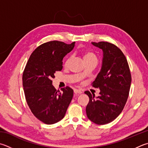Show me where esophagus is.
<instances>
[{
	"mask_svg": "<svg viewBox=\"0 0 148 148\" xmlns=\"http://www.w3.org/2000/svg\"><path fill=\"white\" fill-rule=\"evenodd\" d=\"M74 92L75 94H76V95H79V94L82 93V91L81 90L77 89V88H75V89L74 90Z\"/></svg>",
	"mask_w": 148,
	"mask_h": 148,
	"instance_id": "obj_1",
	"label": "esophagus"
}]
</instances>
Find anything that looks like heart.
Segmentation results:
<instances>
[{
    "label": "heart",
    "mask_w": 148,
    "mask_h": 148,
    "mask_svg": "<svg viewBox=\"0 0 148 148\" xmlns=\"http://www.w3.org/2000/svg\"><path fill=\"white\" fill-rule=\"evenodd\" d=\"M83 58H84V60H97L96 56L94 54V53H91V52H85L84 56H83ZM70 60H71V58L67 59L66 61V63H65L66 65H67V64L69 63Z\"/></svg>",
    "instance_id": "heart-1"
}]
</instances>
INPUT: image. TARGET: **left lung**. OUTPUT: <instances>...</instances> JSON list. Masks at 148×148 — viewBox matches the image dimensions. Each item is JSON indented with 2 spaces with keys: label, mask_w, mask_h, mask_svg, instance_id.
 I'll use <instances>...</instances> for the list:
<instances>
[{
  "label": "left lung",
  "mask_w": 148,
  "mask_h": 148,
  "mask_svg": "<svg viewBox=\"0 0 148 148\" xmlns=\"http://www.w3.org/2000/svg\"><path fill=\"white\" fill-rule=\"evenodd\" d=\"M103 52L100 71L93 82L99 88L100 95L95 98L89 91L85 94L89 97L86 107L88 119L98 125L111 122L119 116L127 101L131 83L130 68L123 52L108 42H91Z\"/></svg>",
  "instance_id": "1"
}]
</instances>
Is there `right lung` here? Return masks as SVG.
<instances>
[{
	"label": "right lung",
	"instance_id": "obj_1",
	"mask_svg": "<svg viewBox=\"0 0 148 148\" xmlns=\"http://www.w3.org/2000/svg\"><path fill=\"white\" fill-rule=\"evenodd\" d=\"M75 42L70 45L52 41L40 45L32 53L23 74L26 101L32 113L46 124L62 120L73 97L69 87L58 91L52 85L56 71L63 69V59L71 52Z\"/></svg>",
	"mask_w": 148,
	"mask_h": 148
}]
</instances>
